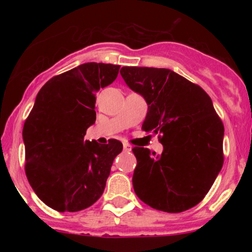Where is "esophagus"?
I'll use <instances>...</instances> for the list:
<instances>
[{
	"label": "esophagus",
	"instance_id": "1",
	"mask_svg": "<svg viewBox=\"0 0 252 252\" xmlns=\"http://www.w3.org/2000/svg\"><path fill=\"white\" fill-rule=\"evenodd\" d=\"M123 149L124 152H130L131 150V146L129 143H123Z\"/></svg>",
	"mask_w": 252,
	"mask_h": 252
}]
</instances>
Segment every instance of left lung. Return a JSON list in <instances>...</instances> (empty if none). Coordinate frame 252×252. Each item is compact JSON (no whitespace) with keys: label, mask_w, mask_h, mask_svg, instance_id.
<instances>
[{"label":"left lung","mask_w":252,"mask_h":252,"mask_svg":"<svg viewBox=\"0 0 252 252\" xmlns=\"http://www.w3.org/2000/svg\"><path fill=\"white\" fill-rule=\"evenodd\" d=\"M124 82L142 94V130L158 135L161 155L134 147L136 195L153 209L179 213L207 194L224 163V126L209 94L168 68L122 67Z\"/></svg>","instance_id":"obj_1"}]
</instances>
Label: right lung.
<instances>
[{"label":"right lung","instance_id":"add662e5","mask_svg":"<svg viewBox=\"0 0 252 252\" xmlns=\"http://www.w3.org/2000/svg\"><path fill=\"white\" fill-rule=\"evenodd\" d=\"M120 65L86 63L51 78L26 118L25 172L35 194L58 212L94 205L123 144L85 140L96 121V92L117 78Z\"/></svg>","mask_w":252,"mask_h":252}]
</instances>
